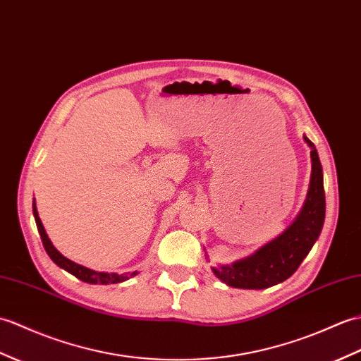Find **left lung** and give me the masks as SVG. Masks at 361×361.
<instances>
[{
  "label": "left lung",
  "mask_w": 361,
  "mask_h": 361,
  "mask_svg": "<svg viewBox=\"0 0 361 361\" xmlns=\"http://www.w3.org/2000/svg\"><path fill=\"white\" fill-rule=\"evenodd\" d=\"M305 141L311 147L312 175L303 209L286 232L252 257L229 266L212 267L214 274L228 286L266 289L284 281L298 269L320 235L326 214L323 169L314 142L307 137H305Z\"/></svg>",
  "instance_id": "8db88e82"
}]
</instances>
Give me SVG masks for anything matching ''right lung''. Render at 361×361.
<instances>
[{
  "label": "right lung",
  "mask_w": 361,
  "mask_h": 361,
  "mask_svg": "<svg viewBox=\"0 0 361 361\" xmlns=\"http://www.w3.org/2000/svg\"><path fill=\"white\" fill-rule=\"evenodd\" d=\"M33 216H35V221H37V228H38V232L41 235V241H43V246L46 249L47 255L52 258V262L55 264H58L60 267H63L64 271H67L69 274L75 275L77 279H80L81 281L85 283H92V284H114V283H121L124 280H128L129 276H133L137 275V272H130V274H107V272H95L92 269H87V267L81 266V264H77L71 262L69 258L63 257L58 250L52 246V243H50L47 233L43 228V223H41L39 216H38V212H37V207H35V201H33Z\"/></svg>",
  "instance_id": "right-lung-1"
}]
</instances>
